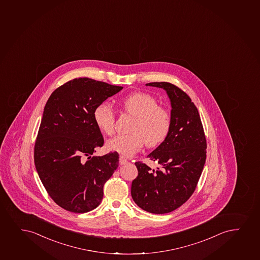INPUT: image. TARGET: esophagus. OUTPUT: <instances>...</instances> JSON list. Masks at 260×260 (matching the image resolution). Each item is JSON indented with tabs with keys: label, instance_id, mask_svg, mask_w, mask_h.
Instances as JSON below:
<instances>
[{
	"label": "esophagus",
	"instance_id": "1",
	"mask_svg": "<svg viewBox=\"0 0 260 260\" xmlns=\"http://www.w3.org/2000/svg\"><path fill=\"white\" fill-rule=\"evenodd\" d=\"M128 162V161H127V159H125L124 156H119V165H126Z\"/></svg>",
	"mask_w": 260,
	"mask_h": 260
}]
</instances>
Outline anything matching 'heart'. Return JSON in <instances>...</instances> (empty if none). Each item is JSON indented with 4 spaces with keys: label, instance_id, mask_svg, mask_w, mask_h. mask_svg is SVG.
<instances>
[{
    "label": "heart",
    "instance_id": "obj_1",
    "mask_svg": "<svg viewBox=\"0 0 260 260\" xmlns=\"http://www.w3.org/2000/svg\"><path fill=\"white\" fill-rule=\"evenodd\" d=\"M125 112L135 117L130 135H118L109 139L105 148L124 156H132L146 143L154 148L167 139L171 128V114L158 105L153 95L145 92L131 93L121 99ZM98 128L105 135H112L115 126V112L108 103L99 104L93 112Z\"/></svg>",
    "mask_w": 260,
    "mask_h": 260
}]
</instances>
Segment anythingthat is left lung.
Masks as SVG:
<instances>
[{
  "label": "left lung",
  "mask_w": 260,
  "mask_h": 260,
  "mask_svg": "<svg viewBox=\"0 0 260 260\" xmlns=\"http://www.w3.org/2000/svg\"><path fill=\"white\" fill-rule=\"evenodd\" d=\"M146 85L165 89L171 104V128L167 139L148 155L161 169L136 161L138 176L131 194L138 207L152 214H167L185 203L197 187L207 158V140L201 116L190 96L170 82Z\"/></svg>",
  "instance_id": "obj_1"
}]
</instances>
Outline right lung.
<instances>
[{
  "label": "right lung",
  "mask_w": 260,
  "mask_h": 260,
  "mask_svg": "<svg viewBox=\"0 0 260 260\" xmlns=\"http://www.w3.org/2000/svg\"><path fill=\"white\" fill-rule=\"evenodd\" d=\"M123 89L90 78H76L50 95L34 146L40 180L56 204L82 214L99 207L104 185L118 166V153L91 156L104 145L95 107ZM88 157L83 162L82 158Z\"/></svg>",
  "instance_id": "add662e5"
}]
</instances>
